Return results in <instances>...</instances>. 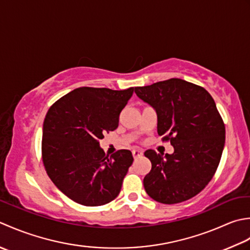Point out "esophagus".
I'll return each mask as SVG.
<instances>
[{
    "label": "esophagus",
    "instance_id": "34e87169",
    "mask_svg": "<svg viewBox=\"0 0 250 250\" xmlns=\"http://www.w3.org/2000/svg\"><path fill=\"white\" fill-rule=\"evenodd\" d=\"M142 155V151L139 150V149H134L132 150V156L135 157V159H137V157H139Z\"/></svg>",
    "mask_w": 250,
    "mask_h": 250
}]
</instances>
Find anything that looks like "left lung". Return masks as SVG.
<instances>
[{"mask_svg":"<svg viewBox=\"0 0 250 250\" xmlns=\"http://www.w3.org/2000/svg\"><path fill=\"white\" fill-rule=\"evenodd\" d=\"M135 93L157 113V134L170 141L172 154L146 150L152 168L144 179L147 195L177 204L198 194L218 168L226 141L225 123L208 91L181 79H170Z\"/></svg>","mask_w":250,"mask_h":250,"instance_id":"left-lung-1","label":"left lung"}]
</instances>
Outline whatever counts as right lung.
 <instances>
[{"label": "right lung", "instance_id": "add662e5", "mask_svg": "<svg viewBox=\"0 0 250 250\" xmlns=\"http://www.w3.org/2000/svg\"><path fill=\"white\" fill-rule=\"evenodd\" d=\"M134 93L80 87L50 106L43 124L42 159L50 180L75 203L100 206L119 195L132 164L129 150L105 155L104 132L118 128L120 113Z\"/></svg>", "mask_w": 250, "mask_h": 250}]
</instances>
